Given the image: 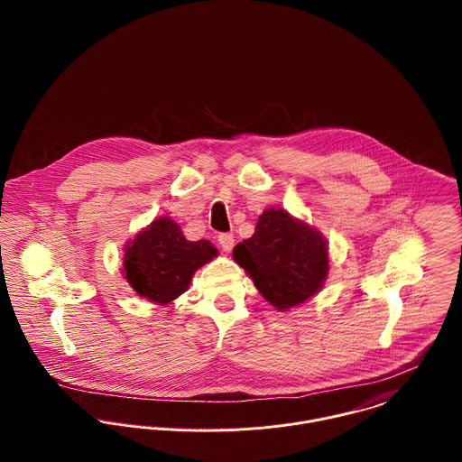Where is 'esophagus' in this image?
<instances>
[{
    "label": "esophagus",
    "instance_id": "obj_1",
    "mask_svg": "<svg viewBox=\"0 0 462 462\" xmlns=\"http://www.w3.org/2000/svg\"><path fill=\"white\" fill-rule=\"evenodd\" d=\"M218 244H220L224 253H229L235 245V236L229 235V233H222V235H218Z\"/></svg>",
    "mask_w": 462,
    "mask_h": 462
}]
</instances>
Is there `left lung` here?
I'll return each instance as SVG.
<instances>
[{"label":"left lung","mask_w":462,"mask_h":462,"mask_svg":"<svg viewBox=\"0 0 462 462\" xmlns=\"http://www.w3.org/2000/svg\"><path fill=\"white\" fill-rule=\"evenodd\" d=\"M233 260L282 313L315 297L329 275L326 236L281 206L264 209L254 235L233 249Z\"/></svg>","instance_id":"1"}]
</instances>
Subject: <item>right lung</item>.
Segmentation results:
<instances>
[{
  "mask_svg": "<svg viewBox=\"0 0 462 462\" xmlns=\"http://www.w3.org/2000/svg\"><path fill=\"white\" fill-rule=\"evenodd\" d=\"M217 256L209 240H187L178 222L163 215L125 245L123 277L136 295L165 306L185 293L199 268Z\"/></svg>",
  "mask_w": 462,
  "mask_h": 462,
  "instance_id": "obj_1",
  "label": "right lung"
}]
</instances>
